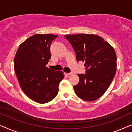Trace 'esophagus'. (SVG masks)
<instances>
[{
    "label": "esophagus",
    "instance_id": "esophagus-1",
    "mask_svg": "<svg viewBox=\"0 0 132 132\" xmlns=\"http://www.w3.org/2000/svg\"><path fill=\"white\" fill-rule=\"evenodd\" d=\"M66 75H67V76H70V75H73V73H67Z\"/></svg>",
    "mask_w": 132,
    "mask_h": 132
}]
</instances>
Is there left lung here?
I'll list each match as a JSON object with an SVG mask.
<instances>
[{
    "instance_id": "1",
    "label": "left lung",
    "mask_w": 132,
    "mask_h": 132,
    "mask_svg": "<svg viewBox=\"0 0 132 132\" xmlns=\"http://www.w3.org/2000/svg\"><path fill=\"white\" fill-rule=\"evenodd\" d=\"M77 61L85 62V74H78L79 82L74 86L76 95L92 102L103 95L117 70V56L113 48L103 38L91 34L65 35Z\"/></svg>"
}]
</instances>
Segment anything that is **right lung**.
Returning a JSON list of instances; mask_svg holds the SVG:
<instances>
[{
    "mask_svg": "<svg viewBox=\"0 0 132 132\" xmlns=\"http://www.w3.org/2000/svg\"><path fill=\"white\" fill-rule=\"evenodd\" d=\"M57 36L35 34L19 46L14 57V70L23 91L39 103H46L56 96L64 78L62 71L48 67L50 44Z\"/></svg>",
    "mask_w": 132,
    "mask_h": 132,
    "instance_id": "right-lung-1",
    "label": "right lung"
}]
</instances>
